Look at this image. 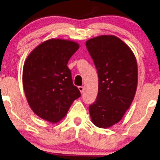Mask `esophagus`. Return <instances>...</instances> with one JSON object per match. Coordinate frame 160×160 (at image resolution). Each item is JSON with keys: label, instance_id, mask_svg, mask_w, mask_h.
Listing matches in <instances>:
<instances>
[{"label": "esophagus", "instance_id": "esophagus-1", "mask_svg": "<svg viewBox=\"0 0 160 160\" xmlns=\"http://www.w3.org/2000/svg\"><path fill=\"white\" fill-rule=\"evenodd\" d=\"M78 88V89H79V91L81 92V93H83V92H84V87L79 86Z\"/></svg>", "mask_w": 160, "mask_h": 160}]
</instances>
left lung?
Listing matches in <instances>:
<instances>
[{
  "instance_id": "1",
  "label": "left lung",
  "mask_w": 160,
  "mask_h": 160,
  "mask_svg": "<svg viewBox=\"0 0 160 160\" xmlns=\"http://www.w3.org/2000/svg\"><path fill=\"white\" fill-rule=\"evenodd\" d=\"M86 47L98 74V93L89 106L95 125L110 128L119 122L134 99L138 65L130 47L114 36H100L87 41Z\"/></svg>"
}]
</instances>
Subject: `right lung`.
<instances>
[{"mask_svg":"<svg viewBox=\"0 0 160 160\" xmlns=\"http://www.w3.org/2000/svg\"><path fill=\"white\" fill-rule=\"evenodd\" d=\"M79 45L62 39H49L31 52L23 67L22 83L28 104L41 119L57 123L81 96L67 66Z\"/></svg>","mask_w":160,"mask_h":160,"instance_id":"right-lung-1","label":"right lung"}]
</instances>
